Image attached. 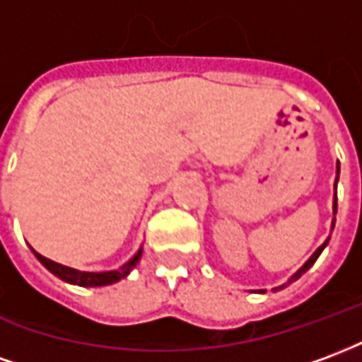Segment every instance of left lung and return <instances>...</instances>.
Returning <instances> with one entry per match:
<instances>
[{"label": "left lung", "mask_w": 362, "mask_h": 362, "mask_svg": "<svg viewBox=\"0 0 362 362\" xmlns=\"http://www.w3.org/2000/svg\"><path fill=\"white\" fill-rule=\"evenodd\" d=\"M337 170H339V165H337ZM335 188H337V180H335ZM334 211L337 213V197H335V202H334ZM327 243H329V238H327L326 243H324V244H322V246H320L318 250H316V252H314V254H312V258L308 259V262H306V264H304V266L300 267V269H298V272H296L295 275H293V277H291V279H288V283H291V281L298 279V277H300V275H303V273L306 272V269H310V267L314 266V262L318 259V256H320V254H322V250L326 248V244H327ZM288 283H287V285H288ZM283 287H285V285H283Z\"/></svg>", "instance_id": "1"}]
</instances>
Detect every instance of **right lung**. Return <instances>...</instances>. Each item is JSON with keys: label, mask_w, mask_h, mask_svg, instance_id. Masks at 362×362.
Here are the masks:
<instances>
[{"label": "right lung", "mask_w": 362, "mask_h": 362, "mask_svg": "<svg viewBox=\"0 0 362 362\" xmlns=\"http://www.w3.org/2000/svg\"><path fill=\"white\" fill-rule=\"evenodd\" d=\"M35 252V250H33ZM35 256L40 259L46 269H50L56 277H59L62 281H67V283H74V285H81V287H103V285H110V283H116V281L124 279L127 273L132 272L137 262L141 258V250L135 254L134 258L127 262L126 266L119 267L116 272H104V273H89V272H77V269H71V267L62 266V264H56L52 259L44 258L38 252H35Z\"/></svg>", "instance_id": "obj_1"}]
</instances>
